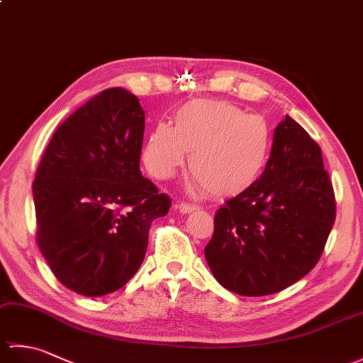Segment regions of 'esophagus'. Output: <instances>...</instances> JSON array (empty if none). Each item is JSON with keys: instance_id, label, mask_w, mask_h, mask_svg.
I'll return each instance as SVG.
<instances>
[{"instance_id": "esophagus-1", "label": "esophagus", "mask_w": 363, "mask_h": 363, "mask_svg": "<svg viewBox=\"0 0 363 363\" xmlns=\"http://www.w3.org/2000/svg\"><path fill=\"white\" fill-rule=\"evenodd\" d=\"M177 209H179L181 213H189V212H194L198 209L196 204H190V203H181L177 204Z\"/></svg>"}]
</instances>
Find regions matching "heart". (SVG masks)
<instances>
[{"mask_svg": "<svg viewBox=\"0 0 363 363\" xmlns=\"http://www.w3.org/2000/svg\"><path fill=\"white\" fill-rule=\"evenodd\" d=\"M273 150V133L260 115L217 99H196L177 109L174 128L159 123L143 148V162L157 179H168L186 164L198 186L213 196L242 195L257 184Z\"/></svg>", "mask_w": 363, "mask_h": 363, "instance_id": "b5f03b06", "label": "heart"}]
</instances>
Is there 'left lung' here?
<instances>
[{"instance_id": "1", "label": "left lung", "mask_w": 363, "mask_h": 363, "mask_svg": "<svg viewBox=\"0 0 363 363\" xmlns=\"http://www.w3.org/2000/svg\"><path fill=\"white\" fill-rule=\"evenodd\" d=\"M334 221L335 195L321 148L287 115L274 129L256 186L215 213L206 260L225 289L272 295L317 265Z\"/></svg>"}]
</instances>
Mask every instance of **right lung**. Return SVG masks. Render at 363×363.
Here are the masks:
<instances>
[{
	"label": "right lung",
	"mask_w": 363,
	"mask_h": 363,
	"mask_svg": "<svg viewBox=\"0 0 363 363\" xmlns=\"http://www.w3.org/2000/svg\"><path fill=\"white\" fill-rule=\"evenodd\" d=\"M145 111L107 89L60 125L33 182L37 245L60 284L84 296L121 289L145 259L172 199L142 176Z\"/></svg>",
	"instance_id": "right-lung-1"
}]
</instances>
